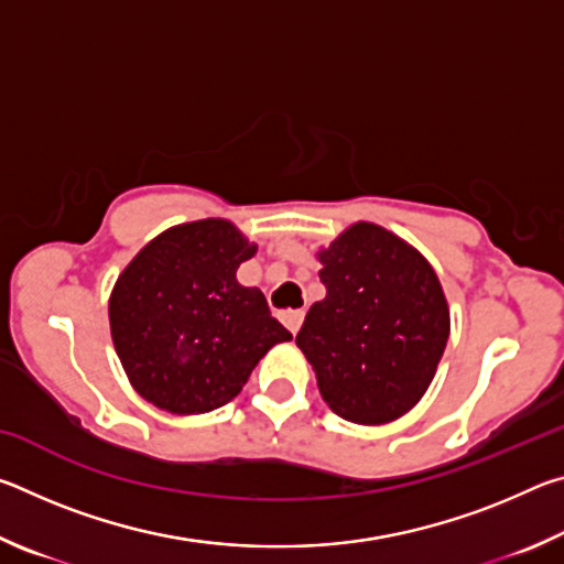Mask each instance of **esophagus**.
<instances>
[{
  "instance_id": "obj_1",
  "label": "esophagus",
  "mask_w": 564,
  "mask_h": 564,
  "mask_svg": "<svg viewBox=\"0 0 564 564\" xmlns=\"http://www.w3.org/2000/svg\"><path fill=\"white\" fill-rule=\"evenodd\" d=\"M281 321H283V326L295 336V333H299V328H301V323H303V311H283Z\"/></svg>"
}]
</instances>
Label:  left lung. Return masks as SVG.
<instances>
[{
	"instance_id": "left-lung-1",
	"label": "left lung",
	"mask_w": 564,
	"mask_h": 564,
	"mask_svg": "<svg viewBox=\"0 0 564 564\" xmlns=\"http://www.w3.org/2000/svg\"><path fill=\"white\" fill-rule=\"evenodd\" d=\"M326 299L295 346L333 413L358 425L405 415L435 378L451 311L433 265L383 226L358 221L318 251Z\"/></svg>"
}]
</instances>
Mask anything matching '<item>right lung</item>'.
<instances>
[{
    "mask_svg": "<svg viewBox=\"0 0 564 564\" xmlns=\"http://www.w3.org/2000/svg\"><path fill=\"white\" fill-rule=\"evenodd\" d=\"M256 243L226 218L169 228L121 271L109 299L111 340L133 390L176 415L226 405L291 333L236 271Z\"/></svg>",
    "mask_w": 564,
    "mask_h": 564,
    "instance_id": "add662e5",
    "label": "right lung"
}]
</instances>
